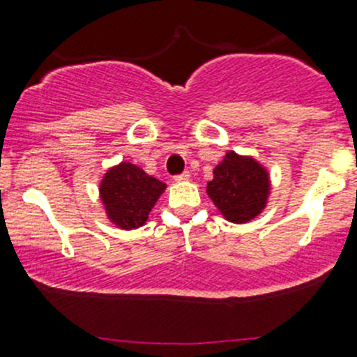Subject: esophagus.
<instances>
[{
  "mask_svg": "<svg viewBox=\"0 0 357 357\" xmlns=\"http://www.w3.org/2000/svg\"><path fill=\"white\" fill-rule=\"evenodd\" d=\"M174 179H176V181H178V183L188 181V179H190V172H183V174H178Z\"/></svg>",
  "mask_w": 357,
  "mask_h": 357,
  "instance_id": "esophagus-1",
  "label": "esophagus"
}]
</instances>
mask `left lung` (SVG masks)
<instances>
[{
    "label": "left lung",
    "mask_w": 357,
    "mask_h": 357,
    "mask_svg": "<svg viewBox=\"0 0 357 357\" xmlns=\"http://www.w3.org/2000/svg\"><path fill=\"white\" fill-rule=\"evenodd\" d=\"M271 193L269 172L250 155L229 150L214 167L207 195L229 222L243 225L264 211Z\"/></svg>",
    "instance_id": "8db88e82"
}]
</instances>
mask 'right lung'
<instances>
[{
  "mask_svg": "<svg viewBox=\"0 0 357 357\" xmlns=\"http://www.w3.org/2000/svg\"><path fill=\"white\" fill-rule=\"evenodd\" d=\"M165 186L136 164L121 162L105 172L98 192L110 222L121 229H136L145 225Z\"/></svg>",
  "mask_w": 357,
  "mask_h": 357,
  "instance_id": "right-lung-1",
  "label": "right lung"
}]
</instances>
